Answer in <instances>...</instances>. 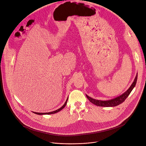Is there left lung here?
I'll use <instances>...</instances> for the list:
<instances>
[{
    "label": "left lung",
    "mask_w": 146,
    "mask_h": 146,
    "mask_svg": "<svg viewBox=\"0 0 146 146\" xmlns=\"http://www.w3.org/2000/svg\"><path fill=\"white\" fill-rule=\"evenodd\" d=\"M137 80V74L135 77V79H134L133 82L130 86V88L127 89V90L125 92L123 93L122 95L113 98L112 99L110 100H97L93 99L91 97H89L87 95H86L87 98L89 99V101H90L91 103L93 104L98 106H102V107H113V106H116L123 102L125 101V99L127 98V96L129 95L131 91L133 90V89L134 87L135 86L136 82Z\"/></svg>",
    "instance_id": "8db88e82"
}]
</instances>
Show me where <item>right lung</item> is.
<instances>
[{
    "mask_svg": "<svg viewBox=\"0 0 146 146\" xmlns=\"http://www.w3.org/2000/svg\"><path fill=\"white\" fill-rule=\"evenodd\" d=\"M68 98L66 99V101L65 102V104L63 105V106L62 107H61L60 109L56 110H54V111H50V112H48V113H38V112H33V113H35V114H37V115H51V114H54V113H57V112L60 111V110H61L62 109L64 108V107L66 106V103H67V101H68Z\"/></svg>",
    "mask_w": 146,
    "mask_h": 146,
    "instance_id": "right-lung-1",
    "label": "right lung"
}]
</instances>
